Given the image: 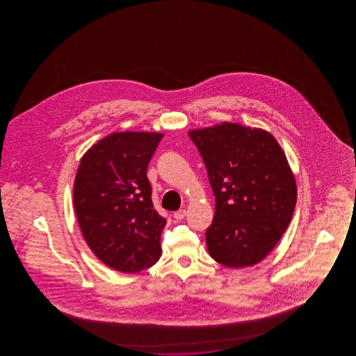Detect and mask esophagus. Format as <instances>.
Wrapping results in <instances>:
<instances>
[{"instance_id":"34e87169","label":"esophagus","mask_w":356,"mask_h":356,"mask_svg":"<svg viewBox=\"0 0 356 356\" xmlns=\"http://www.w3.org/2000/svg\"><path fill=\"white\" fill-rule=\"evenodd\" d=\"M186 213H187V211H186L184 209H181V210L175 211V213H173V216H175V220H181L186 216Z\"/></svg>"}]
</instances>
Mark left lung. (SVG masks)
<instances>
[{"label":"left lung","instance_id":"1","mask_svg":"<svg viewBox=\"0 0 356 356\" xmlns=\"http://www.w3.org/2000/svg\"><path fill=\"white\" fill-rule=\"evenodd\" d=\"M188 134L216 197L206 230L210 256L230 268L256 265L280 241L296 209V177L285 152L268 131L239 123Z\"/></svg>","mask_w":356,"mask_h":356}]
</instances>
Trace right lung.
Instances as JSON below:
<instances>
[{
    "mask_svg": "<svg viewBox=\"0 0 356 356\" xmlns=\"http://www.w3.org/2000/svg\"><path fill=\"white\" fill-rule=\"evenodd\" d=\"M163 136L114 132L92 145L77 168L74 207L79 227L92 253L115 271L140 273L161 256L167 220L154 209L146 170Z\"/></svg>",
    "mask_w": 356,
    "mask_h": 356,
    "instance_id": "add662e5",
    "label": "right lung"
}]
</instances>
